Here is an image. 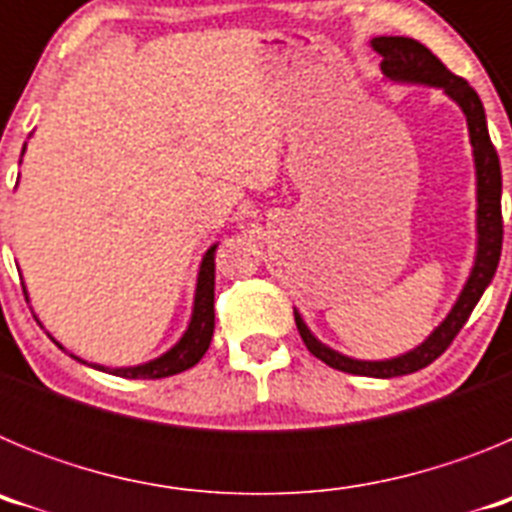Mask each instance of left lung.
<instances>
[{
  "instance_id": "1",
  "label": "left lung",
  "mask_w": 512,
  "mask_h": 512,
  "mask_svg": "<svg viewBox=\"0 0 512 512\" xmlns=\"http://www.w3.org/2000/svg\"><path fill=\"white\" fill-rule=\"evenodd\" d=\"M372 48L382 56V74L387 81L395 84H420V87H436L441 89L449 99L459 104V110L467 117L469 143H472L474 156V174H477V253H474V264L469 271L467 282L461 287L454 307L449 315L433 328V333L418 343L415 348L405 351L400 356L382 361H364L351 359L341 354L336 348L325 346L323 341L312 336V330L302 320L300 312L295 310V323L300 330L302 341L312 356H318L328 366L346 374H359V377L374 379H390L402 377V374H413L449 348L456 333L464 328V323L472 315L474 305L479 297L485 295L495 277L497 264H500V251H503V212H500V197H503V174H500V158H497L495 146H492L490 133H487V117L482 99L477 97L472 87L461 76L451 74L436 56H433L423 43L413 38H372Z\"/></svg>"
}]
</instances>
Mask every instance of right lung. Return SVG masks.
Wrapping results in <instances>:
<instances>
[{
  "label": "right lung",
  "instance_id": "right-lung-1",
  "mask_svg": "<svg viewBox=\"0 0 512 512\" xmlns=\"http://www.w3.org/2000/svg\"><path fill=\"white\" fill-rule=\"evenodd\" d=\"M25 153V148H22ZM215 248L217 243H212L210 248L202 256L200 274H197V289H194V305H192V318H189L187 330L182 333V338L174 343V346L166 351V354L156 356V359L146 361V364L138 366H110L102 364H89L99 372H110L115 377H128V379H164L174 377V374L184 372L189 366H194L197 361L205 356V351L210 348L212 333H215ZM56 341V338H53ZM58 348H63L56 341ZM74 356V354H71ZM76 361H81L79 356H74ZM87 364V361H81Z\"/></svg>",
  "mask_w": 512,
  "mask_h": 512
}]
</instances>
